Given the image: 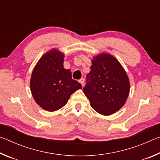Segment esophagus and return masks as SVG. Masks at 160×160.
Instances as JSON below:
<instances>
[{"label": "esophagus", "mask_w": 160, "mask_h": 160, "mask_svg": "<svg viewBox=\"0 0 160 160\" xmlns=\"http://www.w3.org/2000/svg\"><path fill=\"white\" fill-rule=\"evenodd\" d=\"M79 82L81 85H82V86L84 87V85H85V79H84V78H81V79L79 80Z\"/></svg>", "instance_id": "1"}]
</instances>
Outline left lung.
Segmentation results:
<instances>
[{"mask_svg":"<svg viewBox=\"0 0 160 160\" xmlns=\"http://www.w3.org/2000/svg\"><path fill=\"white\" fill-rule=\"evenodd\" d=\"M90 69L83 92L97 112L112 114L128 98L130 83L126 72L117 59L107 53L94 57Z\"/></svg>","mask_w":160,"mask_h":160,"instance_id":"8db88e82","label":"left lung"}]
</instances>
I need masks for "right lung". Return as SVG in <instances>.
Masks as SVG:
<instances>
[{
    "mask_svg": "<svg viewBox=\"0 0 160 160\" xmlns=\"http://www.w3.org/2000/svg\"><path fill=\"white\" fill-rule=\"evenodd\" d=\"M64 55L55 49L42 56L32 72L30 88L35 101L43 109L54 112L66 104L71 94L82 88L63 68Z\"/></svg>",
    "mask_w": 160,
    "mask_h": 160,
    "instance_id": "right-lung-1",
    "label": "right lung"
}]
</instances>
